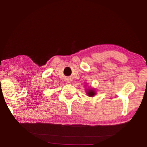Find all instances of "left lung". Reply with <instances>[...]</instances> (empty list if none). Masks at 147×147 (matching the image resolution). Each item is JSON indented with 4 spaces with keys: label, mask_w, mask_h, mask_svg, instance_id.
I'll return each mask as SVG.
<instances>
[{
    "label": "left lung",
    "mask_w": 147,
    "mask_h": 147,
    "mask_svg": "<svg viewBox=\"0 0 147 147\" xmlns=\"http://www.w3.org/2000/svg\"><path fill=\"white\" fill-rule=\"evenodd\" d=\"M87 88L88 89H86V94H88V96L92 97V96H94L96 94V91L94 90V88H88V87H87Z\"/></svg>",
    "instance_id": "left-lung-1"
}]
</instances>
